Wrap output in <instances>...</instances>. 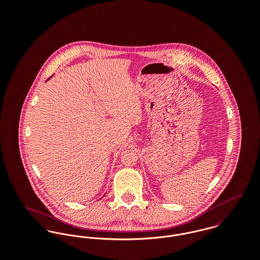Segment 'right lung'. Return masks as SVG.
<instances>
[{
  "mask_svg": "<svg viewBox=\"0 0 260 260\" xmlns=\"http://www.w3.org/2000/svg\"><path fill=\"white\" fill-rule=\"evenodd\" d=\"M50 78H51V77H50ZM50 78H49V79H50ZM49 79H48V80H49ZM48 80H47V81H48Z\"/></svg>",
  "mask_w": 260,
  "mask_h": 260,
  "instance_id": "obj_1",
  "label": "right lung"
}]
</instances>
